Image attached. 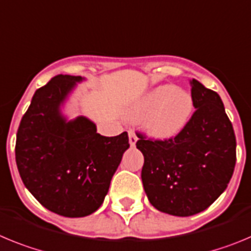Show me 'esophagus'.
<instances>
[{
  "label": "esophagus",
  "instance_id": "obj_1",
  "mask_svg": "<svg viewBox=\"0 0 251 251\" xmlns=\"http://www.w3.org/2000/svg\"><path fill=\"white\" fill-rule=\"evenodd\" d=\"M136 141H137V137H136V134H135V131L130 130L128 131V142H130V145L135 146L136 145Z\"/></svg>",
  "mask_w": 251,
  "mask_h": 251
}]
</instances>
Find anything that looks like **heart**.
Listing matches in <instances>:
<instances>
[{
	"mask_svg": "<svg viewBox=\"0 0 251 251\" xmlns=\"http://www.w3.org/2000/svg\"><path fill=\"white\" fill-rule=\"evenodd\" d=\"M194 110L191 95L173 85H161L151 90L130 110L132 120H144L150 136L169 140L177 136L187 125Z\"/></svg>",
	"mask_w": 251,
	"mask_h": 251,
	"instance_id": "b5f03b06",
	"label": "heart"
}]
</instances>
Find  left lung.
Here are the masks:
<instances>
[{
	"label": "left lung",
	"mask_w": 251,
	"mask_h": 251,
	"mask_svg": "<svg viewBox=\"0 0 251 251\" xmlns=\"http://www.w3.org/2000/svg\"><path fill=\"white\" fill-rule=\"evenodd\" d=\"M195 112L177 136L152 141L137 134L149 201L169 215L201 213L224 193L236 161L234 128L220 96L193 78Z\"/></svg>",
	"instance_id": "left-lung-1"
}]
</instances>
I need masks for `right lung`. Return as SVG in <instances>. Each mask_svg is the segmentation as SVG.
<instances>
[{
    "instance_id": "add662e5",
    "label": "right lung",
    "mask_w": 251,
    "mask_h": 251,
    "mask_svg": "<svg viewBox=\"0 0 251 251\" xmlns=\"http://www.w3.org/2000/svg\"><path fill=\"white\" fill-rule=\"evenodd\" d=\"M83 80L58 75L36 90L16 139V164L27 190L66 218L87 216L102 205L130 148L127 132L106 137L87 117L65 116L62 107Z\"/></svg>"
}]
</instances>
